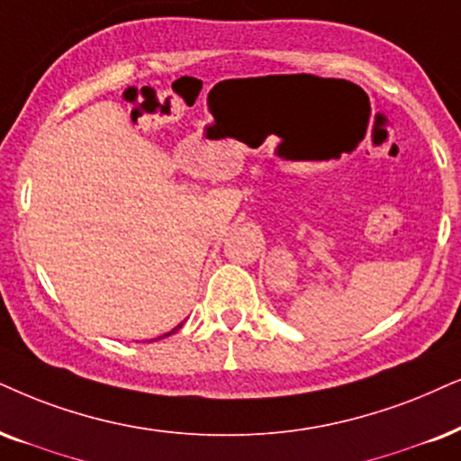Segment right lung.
Returning <instances> with one entry per match:
<instances>
[{"instance_id":"1","label":"right lung","mask_w":461,"mask_h":461,"mask_svg":"<svg viewBox=\"0 0 461 461\" xmlns=\"http://www.w3.org/2000/svg\"><path fill=\"white\" fill-rule=\"evenodd\" d=\"M178 328H183V323H180V325H176V328H174L172 331H167V334H163V336H159V338H157V340H161V338H166V336H170V334H174V331H176Z\"/></svg>"}]
</instances>
